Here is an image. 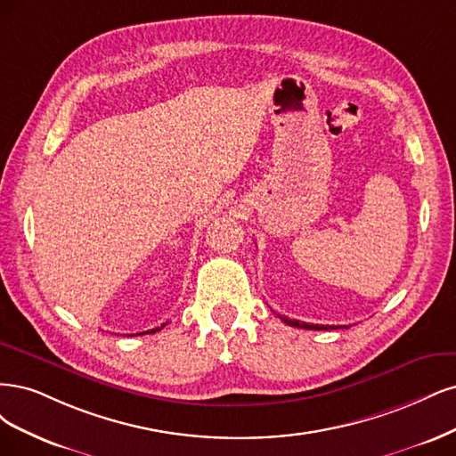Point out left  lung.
Instances as JSON below:
<instances>
[{
	"mask_svg": "<svg viewBox=\"0 0 456 456\" xmlns=\"http://www.w3.org/2000/svg\"><path fill=\"white\" fill-rule=\"evenodd\" d=\"M281 320L288 326L293 328H303V330H339L341 326H320V324H306V322H299V320H289L286 316H281Z\"/></svg>",
	"mask_w": 456,
	"mask_h": 456,
	"instance_id": "1",
	"label": "left lung"
}]
</instances>
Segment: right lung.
I'll list each match as a JSON object with an SVG mask.
<instances>
[{"label":"right lung","mask_w":456,"mask_h":456,"mask_svg":"<svg viewBox=\"0 0 456 456\" xmlns=\"http://www.w3.org/2000/svg\"><path fill=\"white\" fill-rule=\"evenodd\" d=\"M167 324H160L159 328H155V330H150V331H145V333H155V331H160V330H163ZM138 335H142V333H138Z\"/></svg>","instance_id":"right-lung-1"}]
</instances>
